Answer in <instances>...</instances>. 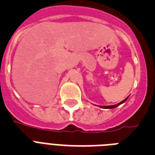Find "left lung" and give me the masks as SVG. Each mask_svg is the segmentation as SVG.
<instances>
[{"label":"left lung","instance_id":"obj_1","mask_svg":"<svg viewBox=\"0 0 155 155\" xmlns=\"http://www.w3.org/2000/svg\"><path fill=\"white\" fill-rule=\"evenodd\" d=\"M128 98H129V97H128ZM128 98H126V99H124L123 101L120 102V103H119L118 104H116V105H111V106H104V107H103V108H115V107H116L119 106V105H120L121 104H123V103H124V102L126 101Z\"/></svg>","mask_w":155,"mask_h":155}]
</instances>
